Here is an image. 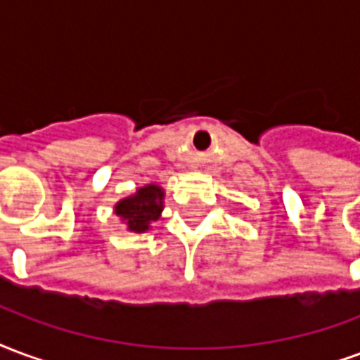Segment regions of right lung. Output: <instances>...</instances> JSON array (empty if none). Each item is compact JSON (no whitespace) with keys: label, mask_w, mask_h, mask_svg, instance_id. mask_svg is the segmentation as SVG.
I'll return each instance as SVG.
<instances>
[{"label":"right lung","mask_w":360,"mask_h":360,"mask_svg":"<svg viewBox=\"0 0 360 360\" xmlns=\"http://www.w3.org/2000/svg\"><path fill=\"white\" fill-rule=\"evenodd\" d=\"M162 211V190L159 186H146L140 188L136 195L126 198L117 203L115 212L126 220L132 232H146L149 224L159 219Z\"/></svg>","instance_id":"obj_1"}]
</instances>
